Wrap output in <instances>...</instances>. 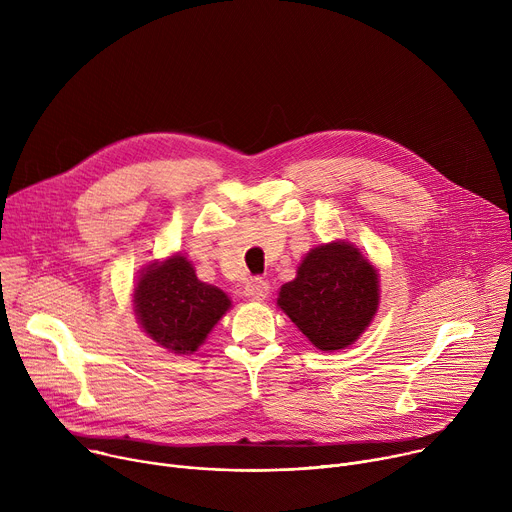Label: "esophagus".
Listing matches in <instances>:
<instances>
[{
	"instance_id": "esophagus-1",
	"label": "esophagus",
	"mask_w": 512,
	"mask_h": 512,
	"mask_svg": "<svg viewBox=\"0 0 512 512\" xmlns=\"http://www.w3.org/2000/svg\"><path fill=\"white\" fill-rule=\"evenodd\" d=\"M247 296L255 302H263L269 296V283L263 279H255L247 287Z\"/></svg>"
}]
</instances>
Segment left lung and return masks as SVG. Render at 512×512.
Returning a JSON list of instances; mask_svg holds the SVG:
<instances>
[{"label":"left lung","instance_id":"left-lung-1","mask_svg":"<svg viewBox=\"0 0 512 512\" xmlns=\"http://www.w3.org/2000/svg\"><path fill=\"white\" fill-rule=\"evenodd\" d=\"M379 304V269L348 241L310 249L296 277L277 294V308L324 352L352 346L375 320Z\"/></svg>","mask_w":512,"mask_h":512}]
</instances>
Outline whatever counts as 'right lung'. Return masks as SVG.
<instances>
[{"mask_svg":"<svg viewBox=\"0 0 512 512\" xmlns=\"http://www.w3.org/2000/svg\"><path fill=\"white\" fill-rule=\"evenodd\" d=\"M139 328L158 346L192 354L233 302L223 289L204 283L186 255L174 253L145 265L131 294Z\"/></svg>","mask_w":512,"mask_h":512,"instance_id":"obj_1","label":"right lung"}]
</instances>
